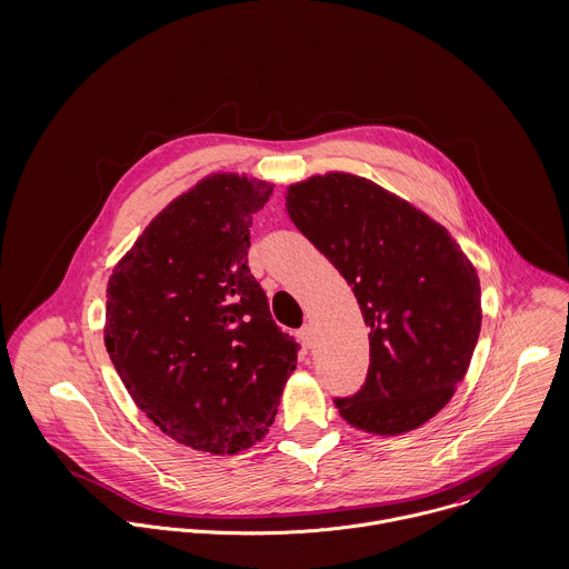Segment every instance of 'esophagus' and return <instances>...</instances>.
Returning <instances> with one entry per match:
<instances>
[{
	"mask_svg": "<svg viewBox=\"0 0 569 569\" xmlns=\"http://www.w3.org/2000/svg\"><path fill=\"white\" fill-rule=\"evenodd\" d=\"M296 337H298V341L302 343V348H313V328H311V325L302 326L298 332H296Z\"/></svg>",
	"mask_w": 569,
	"mask_h": 569,
	"instance_id": "obj_1",
	"label": "esophagus"
}]
</instances>
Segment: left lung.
<instances>
[{"label": "left lung", "mask_w": 569, "mask_h": 569, "mask_svg": "<svg viewBox=\"0 0 569 569\" xmlns=\"http://www.w3.org/2000/svg\"><path fill=\"white\" fill-rule=\"evenodd\" d=\"M287 212L352 287L370 326L361 390L335 399L357 429L399 436L436 416L465 379L482 326L478 271L451 234L370 179L293 183Z\"/></svg>", "instance_id": "obj_1"}]
</instances>
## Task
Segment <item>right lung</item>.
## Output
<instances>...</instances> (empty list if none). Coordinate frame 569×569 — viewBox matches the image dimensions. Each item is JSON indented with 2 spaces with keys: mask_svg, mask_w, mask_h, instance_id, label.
I'll list each match as a JSON object with an SVG mask.
<instances>
[{
  "mask_svg": "<svg viewBox=\"0 0 569 569\" xmlns=\"http://www.w3.org/2000/svg\"><path fill=\"white\" fill-rule=\"evenodd\" d=\"M273 186L217 172L170 201L116 264L104 346L124 388L163 433L239 453L273 422L298 363L247 267L253 214Z\"/></svg>",
  "mask_w": 569,
  "mask_h": 569,
  "instance_id": "add662e5",
  "label": "right lung"
}]
</instances>
